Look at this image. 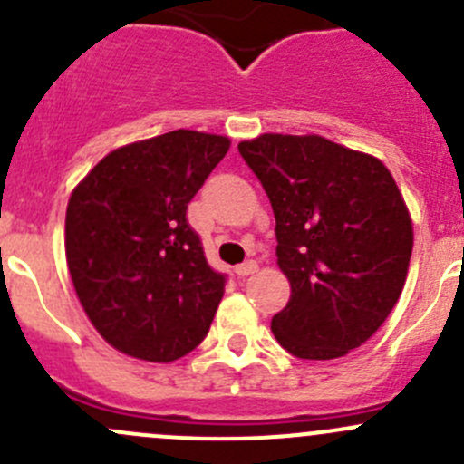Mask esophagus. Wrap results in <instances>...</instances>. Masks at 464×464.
<instances>
[{"instance_id":"esophagus-1","label":"esophagus","mask_w":464,"mask_h":464,"mask_svg":"<svg viewBox=\"0 0 464 464\" xmlns=\"http://www.w3.org/2000/svg\"><path fill=\"white\" fill-rule=\"evenodd\" d=\"M256 271H258V262H256V260H245L242 265L236 266V274L240 276V278L256 274Z\"/></svg>"}]
</instances>
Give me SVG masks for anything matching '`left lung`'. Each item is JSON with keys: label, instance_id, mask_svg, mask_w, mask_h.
Returning a JSON list of instances; mask_svg holds the SVG:
<instances>
[{"label": "left lung", "instance_id": "left-lung-1", "mask_svg": "<svg viewBox=\"0 0 464 464\" xmlns=\"http://www.w3.org/2000/svg\"><path fill=\"white\" fill-rule=\"evenodd\" d=\"M276 218L292 285L271 332L298 359H336L379 330L406 283L413 224L388 168L319 134L237 145Z\"/></svg>", "mask_w": 464, "mask_h": 464}]
</instances>
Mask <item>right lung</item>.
<instances>
[{"mask_svg":"<svg viewBox=\"0 0 464 464\" xmlns=\"http://www.w3.org/2000/svg\"><path fill=\"white\" fill-rule=\"evenodd\" d=\"M228 145L175 130L114 150L73 188L69 274L89 321L123 354L170 363L208 334L227 276L210 269L186 210Z\"/></svg>","mask_w":464,"mask_h":464,"instance_id":"1","label":"right lung"}]
</instances>
